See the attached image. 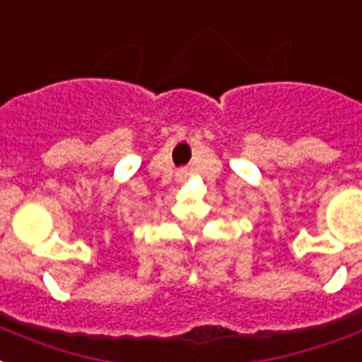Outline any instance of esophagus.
I'll return each mask as SVG.
<instances>
[{
    "mask_svg": "<svg viewBox=\"0 0 362 362\" xmlns=\"http://www.w3.org/2000/svg\"><path fill=\"white\" fill-rule=\"evenodd\" d=\"M177 175H179V177H181V179H183L185 175H187V171H185V170H181V171H179V173H177Z\"/></svg>",
    "mask_w": 362,
    "mask_h": 362,
    "instance_id": "1",
    "label": "esophagus"
}]
</instances>
